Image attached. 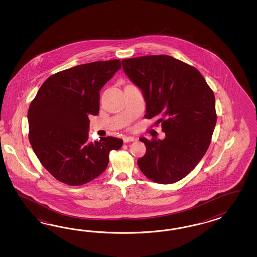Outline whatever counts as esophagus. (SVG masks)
Instances as JSON below:
<instances>
[{"instance_id": "obj_1", "label": "esophagus", "mask_w": 257, "mask_h": 257, "mask_svg": "<svg viewBox=\"0 0 257 257\" xmlns=\"http://www.w3.org/2000/svg\"><path fill=\"white\" fill-rule=\"evenodd\" d=\"M134 140H136L134 137H123V141H124L125 143L126 142H131V141H134Z\"/></svg>"}]
</instances>
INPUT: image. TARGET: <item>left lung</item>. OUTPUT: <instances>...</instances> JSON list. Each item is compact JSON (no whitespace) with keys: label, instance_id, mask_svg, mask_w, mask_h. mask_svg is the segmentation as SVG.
<instances>
[{"label":"left lung","instance_id":"1","mask_svg":"<svg viewBox=\"0 0 257 257\" xmlns=\"http://www.w3.org/2000/svg\"><path fill=\"white\" fill-rule=\"evenodd\" d=\"M122 69L143 94L146 118L158 117L163 140L140 138L146 154L140 171L158 184L186 177L209 147L217 122L215 96L200 71L169 55L122 59Z\"/></svg>","mask_w":257,"mask_h":257}]
</instances>
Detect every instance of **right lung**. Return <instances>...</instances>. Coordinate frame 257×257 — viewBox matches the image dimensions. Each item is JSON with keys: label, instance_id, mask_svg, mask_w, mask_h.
I'll return each mask as SVG.
<instances>
[{"label": "right lung", "instance_id": "obj_1", "mask_svg": "<svg viewBox=\"0 0 257 257\" xmlns=\"http://www.w3.org/2000/svg\"><path fill=\"white\" fill-rule=\"evenodd\" d=\"M117 59L75 66L50 76L28 110L29 140L40 163L55 179L81 186L107 168L109 153L123 141L88 140V116L100 110V90L119 70Z\"/></svg>", "mask_w": 257, "mask_h": 257}]
</instances>
